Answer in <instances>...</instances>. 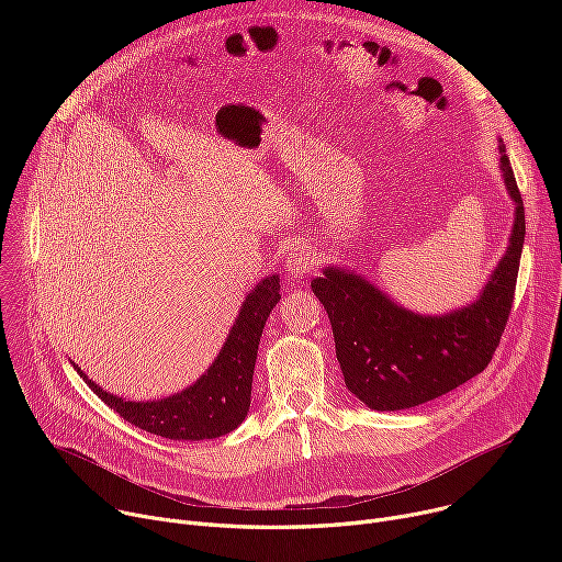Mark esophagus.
<instances>
[{"instance_id": "obj_1", "label": "esophagus", "mask_w": 562, "mask_h": 562, "mask_svg": "<svg viewBox=\"0 0 562 562\" xmlns=\"http://www.w3.org/2000/svg\"><path fill=\"white\" fill-rule=\"evenodd\" d=\"M311 262H313V258H311L308 247L300 245V247L291 249V254L286 258V273H289V278L291 280H302L311 271Z\"/></svg>"}]
</instances>
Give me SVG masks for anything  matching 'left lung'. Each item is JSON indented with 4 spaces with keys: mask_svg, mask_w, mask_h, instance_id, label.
I'll return each mask as SVG.
<instances>
[{
    "mask_svg": "<svg viewBox=\"0 0 562 562\" xmlns=\"http://www.w3.org/2000/svg\"><path fill=\"white\" fill-rule=\"evenodd\" d=\"M498 169L514 202L507 247L477 295L447 313H418L356 269L329 265L311 282L329 313L347 389L373 412L412 409L483 371L505 331L525 243V209L503 139Z\"/></svg>",
    "mask_w": 562,
    "mask_h": 562,
    "instance_id": "left-lung-1",
    "label": "left lung"
}]
</instances>
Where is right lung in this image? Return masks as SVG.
Masks as SVG:
<instances>
[{
  "mask_svg": "<svg viewBox=\"0 0 562 562\" xmlns=\"http://www.w3.org/2000/svg\"><path fill=\"white\" fill-rule=\"evenodd\" d=\"M280 302V276L262 278L239 306L211 367L187 389L159 400H126L102 389L75 362L89 389L131 425L169 440H211L243 425L251 407V382L262 329Z\"/></svg>",
  "mask_w": 562,
  "mask_h": 562,
  "instance_id": "obj_1",
  "label": "right lung"
}]
</instances>
